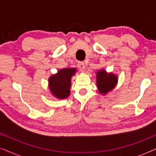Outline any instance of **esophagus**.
Returning <instances> with one entry per match:
<instances>
[{"label": "esophagus", "instance_id": "obj_1", "mask_svg": "<svg viewBox=\"0 0 156 156\" xmlns=\"http://www.w3.org/2000/svg\"><path fill=\"white\" fill-rule=\"evenodd\" d=\"M78 67L80 68V69L81 71H84L85 70V65L84 62H80L78 63Z\"/></svg>", "mask_w": 156, "mask_h": 156}]
</instances>
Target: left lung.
Returning a JSON list of instances; mask_svg holds the SVG:
<instances>
[{
	"instance_id": "1",
	"label": "left lung",
	"mask_w": 156,
	"mask_h": 156,
	"mask_svg": "<svg viewBox=\"0 0 156 156\" xmlns=\"http://www.w3.org/2000/svg\"><path fill=\"white\" fill-rule=\"evenodd\" d=\"M118 77L113 73H107L106 70L100 69L97 72V86L101 94H106L116 87Z\"/></svg>"
}]
</instances>
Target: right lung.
I'll list each match as a JSON object with an SVG mask.
<instances>
[{
  "instance_id": "obj_1",
  "label": "right lung",
  "mask_w": 156,
  "mask_h": 156,
  "mask_svg": "<svg viewBox=\"0 0 156 156\" xmlns=\"http://www.w3.org/2000/svg\"><path fill=\"white\" fill-rule=\"evenodd\" d=\"M76 72V68H64L49 78V88L55 97L63 99L69 97L71 79Z\"/></svg>"
}]
</instances>
